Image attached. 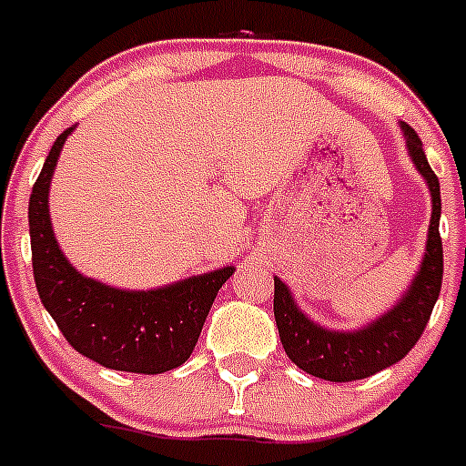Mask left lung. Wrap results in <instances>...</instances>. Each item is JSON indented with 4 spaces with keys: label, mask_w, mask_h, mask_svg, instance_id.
<instances>
[{
    "label": "left lung",
    "mask_w": 466,
    "mask_h": 466,
    "mask_svg": "<svg viewBox=\"0 0 466 466\" xmlns=\"http://www.w3.org/2000/svg\"><path fill=\"white\" fill-rule=\"evenodd\" d=\"M401 126L406 149L415 170L425 177L431 196V217L427 230V245L422 254L418 273L410 279L409 289L387 312L371 319L369 324L352 331L343 329H327L312 322L306 312L296 306L289 287L275 278V324H278L279 340L291 361L300 371L331 382L361 380L387 366L397 364L409 355L410 348L420 340L430 322L443 278V247L439 236V219H441V188L434 170L427 163L422 142L415 130L406 123Z\"/></svg>",
    "instance_id": "8db88e82"
}]
</instances>
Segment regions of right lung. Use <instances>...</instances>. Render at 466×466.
Here are the masks:
<instances>
[{
	"label": "right lung",
	"mask_w": 466,
	"mask_h": 466,
	"mask_svg": "<svg viewBox=\"0 0 466 466\" xmlns=\"http://www.w3.org/2000/svg\"><path fill=\"white\" fill-rule=\"evenodd\" d=\"M67 127L53 142L30 196L32 268L39 299L67 343L100 366L127 373H166L191 357L208 312L233 266L177 279L156 289H118L74 268L56 240L48 212L53 172Z\"/></svg>",
	"instance_id": "add662e5"
}]
</instances>
